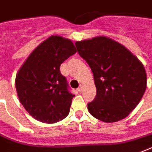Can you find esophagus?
Segmentation results:
<instances>
[{
    "mask_svg": "<svg viewBox=\"0 0 152 152\" xmlns=\"http://www.w3.org/2000/svg\"><path fill=\"white\" fill-rule=\"evenodd\" d=\"M78 91L79 92V93H81V92H82V91H83V86H82V85H80V86H79V88H78Z\"/></svg>",
    "mask_w": 152,
    "mask_h": 152,
    "instance_id": "obj_1",
    "label": "esophagus"
}]
</instances>
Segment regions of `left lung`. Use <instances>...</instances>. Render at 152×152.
<instances>
[{
    "label": "left lung",
    "instance_id": "obj_1",
    "mask_svg": "<svg viewBox=\"0 0 152 152\" xmlns=\"http://www.w3.org/2000/svg\"><path fill=\"white\" fill-rule=\"evenodd\" d=\"M75 45L94 74L97 94L88 103L90 114L105 122L127 117L146 91L143 64L121 44L104 36L77 41Z\"/></svg>",
    "mask_w": 152,
    "mask_h": 152
}]
</instances>
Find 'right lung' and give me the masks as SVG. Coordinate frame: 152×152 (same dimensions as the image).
<instances>
[{
    "instance_id": "obj_1",
    "label": "right lung",
    "mask_w": 152,
    "mask_h": 152,
    "mask_svg": "<svg viewBox=\"0 0 152 152\" xmlns=\"http://www.w3.org/2000/svg\"><path fill=\"white\" fill-rule=\"evenodd\" d=\"M75 53L70 39L53 35L41 43L20 69L15 78L17 94L34 119L55 123L69 113L74 94L59 68Z\"/></svg>"
}]
</instances>
